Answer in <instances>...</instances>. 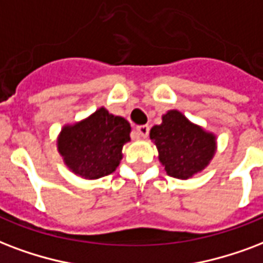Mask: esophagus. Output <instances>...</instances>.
Returning <instances> with one entry per match:
<instances>
[{
	"label": "esophagus",
	"mask_w": 263,
	"mask_h": 263,
	"mask_svg": "<svg viewBox=\"0 0 263 263\" xmlns=\"http://www.w3.org/2000/svg\"><path fill=\"white\" fill-rule=\"evenodd\" d=\"M136 132H138L142 138H146V136L149 135V127H147V125H139V127H136Z\"/></svg>",
	"instance_id": "34e87169"
}]
</instances>
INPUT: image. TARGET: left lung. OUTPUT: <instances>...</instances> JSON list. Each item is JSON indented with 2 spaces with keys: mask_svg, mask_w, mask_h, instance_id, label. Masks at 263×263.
<instances>
[{
  "mask_svg": "<svg viewBox=\"0 0 263 263\" xmlns=\"http://www.w3.org/2000/svg\"><path fill=\"white\" fill-rule=\"evenodd\" d=\"M158 160L172 178L189 179L203 171L216 150L215 135L190 123L178 110L163 116V123L150 129Z\"/></svg>",
  "mask_w": 263,
  "mask_h": 263,
  "instance_id": "1",
  "label": "left lung"
}]
</instances>
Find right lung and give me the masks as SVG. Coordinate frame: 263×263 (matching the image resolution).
<instances>
[{
  "instance_id": "obj_1",
  "label": "right lung",
  "mask_w": 263,
  "mask_h": 263,
  "mask_svg": "<svg viewBox=\"0 0 263 263\" xmlns=\"http://www.w3.org/2000/svg\"><path fill=\"white\" fill-rule=\"evenodd\" d=\"M127 120L100 107L89 117L66 125L58 138V150L70 171L85 179H99L116 171L123 146L131 140Z\"/></svg>"
}]
</instances>
